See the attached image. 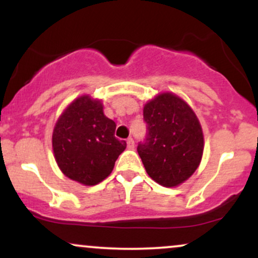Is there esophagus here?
I'll use <instances>...</instances> for the list:
<instances>
[{"label": "esophagus", "mask_w": 258, "mask_h": 258, "mask_svg": "<svg viewBox=\"0 0 258 258\" xmlns=\"http://www.w3.org/2000/svg\"><path fill=\"white\" fill-rule=\"evenodd\" d=\"M126 143H127V148H128V149H133V148H135V141H133L132 137L127 138Z\"/></svg>", "instance_id": "esophagus-1"}]
</instances>
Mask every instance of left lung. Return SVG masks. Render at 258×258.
<instances>
[{
	"label": "left lung",
	"instance_id": "8db88e82",
	"mask_svg": "<svg viewBox=\"0 0 258 258\" xmlns=\"http://www.w3.org/2000/svg\"><path fill=\"white\" fill-rule=\"evenodd\" d=\"M147 136L137 152L147 173L164 186H176L195 172L204 150L203 130L184 100L162 93L144 106Z\"/></svg>",
	"mask_w": 258,
	"mask_h": 258
}]
</instances>
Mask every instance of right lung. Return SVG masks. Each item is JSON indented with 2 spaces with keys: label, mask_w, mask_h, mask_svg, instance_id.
Instances as JSON below:
<instances>
[{
  "label": "right lung",
  "mask_w": 258,
  "mask_h": 258,
  "mask_svg": "<svg viewBox=\"0 0 258 258\" xmlns=\"http://www.w3.org/2000/svg\"><path fill=\"white\" fill-rule=\"evenodd\" d=\"M115 128L100 100L88 96L74 100L53 131V152L61 172L85 185L105 179L126 148V142L114 136Z\"/></svg>",
  "instance_id": "1"
}]
</instances>
